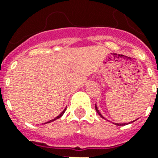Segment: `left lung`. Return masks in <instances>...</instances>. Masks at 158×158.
Wrapping results in <instances>:
<instances>
[{
  "label": "left lung",
  "instance_id": "left-lung-1",
  "mask_svg": "<svg viewBox=\"0 0 158 158\" xmlns=\"http://www.w3.org/2000/svg\"><path fill=\"white\" fill-rule=\"evenodd\" d=\"M95 109H96V111L98 112V115H100L102 118H103L104 120H106V118L103 117V115H102L101 113H100V111L98 110V108L97 105H95ZM132 122H135V120H133V121H131V122H129V123H124V124H119V123H113V124H114V125H118V126H120V125H127V124H130V123H132Z\"/></svg>",
  "mask_w": 158,
  "mask_h": 158
}]
</instances>
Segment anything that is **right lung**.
I'll return each instance as SVG.
<instances>
[{
	"label": "right lung",
	"instance_id": "1",
	"mask_svg": "<svg viewBox=\"0 0 158 158\" xmlns=\"http://www.w3.org/2000/svg\"><path fill=\"white\" fill-rule=\"evenodd\" d=\"M65 110H66V108H64V110H63V111H62V112L60 113V115H58V116H56V117H55L54 119H52V120H49V121H48V122L44 123V124H48V123H51V122H52V121H54V120H57V119H59L60 117H61L62 115H63V114H64V111H65ZM44 124H43V125H44Z\"/></svg>",
	"mask_w": 158,
	"mask_h": 158
}]
</instances>
